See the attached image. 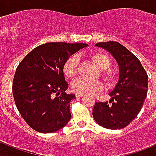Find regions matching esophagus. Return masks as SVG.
I'll list each match as a JSON object with an SVG mask.
<instances>
[{
	"label": "esophagus",
	"instance_id": "34e87169",
	"mask_svg": "<svg viewBox=\"0 0 156 156\" xmlns=\"http://www.w3.org/2000/svg\"><path fill=\"white\" fill-rule=\"evenodd\" d=\"M83 94H80V93H77V94H76V97L77 98H79V97H83Z\"/></svg>",
	"mask_w": 156,
	"mask_h": 156
}]
</instances>
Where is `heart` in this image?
Listing matches in <instances>:
<instances>
[{"instance_id": "obj_1", "label": "heart", "mask_w": 156, "mask_h": 156, "mask_svg": "<svg viewBox=\"0 0 156 156\" xmlns=\"http://www.w3.org/2000/svg\"><path fill=\"white\" fill-rule=\"evenodd\" d=\"M90 60L95 64L98 68L103 70L101 72V78L109 87H113L117 82V77L112 71L108 70L112 61L109 56L104 52H90L88 54ZM78 58L76 56H71L67 59L63 66L64 74L68 78H73L78 73ZM107 69V71L105 69ZM72 90L74 92L83 95H91L103 90L104 86L100 81H89L83 78H78L73 81L71 85Z\"/></svg>"}]
</instances>
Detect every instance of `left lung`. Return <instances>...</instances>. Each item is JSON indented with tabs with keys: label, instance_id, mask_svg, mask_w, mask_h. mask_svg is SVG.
Wrapping results in <instances>:
<instances>
[{
	"label": "left lung",
	"instance_id": "8db88e82",
	"mask_svg": "<svg viewBox=\"0 0 156 156\" xmlns=\"http://www.w3.org/2000/svg\"><path fill=\"white\" fill-rule=\"evenodd\" d=\"M107 50L119 66V81L109 95L108 102H96L92 115L100 126L120 129L136 118L143 105L148 87V76L137 56L115 41L95 44Z\"/></svg>",
	"mask_w": 156,
	"mask_h": 156
}]
</instances>
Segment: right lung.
<instances>
[{
	"label": "right lung",
	"instance_id": "1",
	"mask_svg": "<svg viewBox=\"0 0 156 156\" xmlns=\"http://www.w3.org/2000/svg\"><path fill=\"white\" fill-rule=\"evenodd\" d=\"M87 44L52 42L38 46L23 59L16 69L13 95L19 113L33 129L53 133L71 118L69 102L75 99L66 94L63 66L70 55Z\"/></svg>",
	"mask_w": 156,
	"mask_h": 156
}]
</instances>
